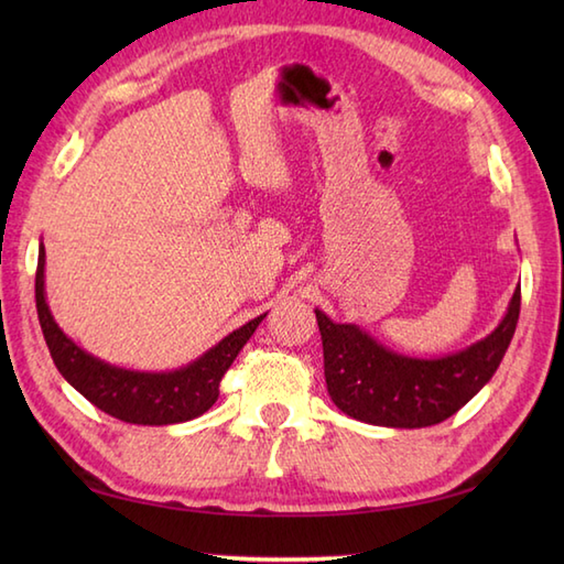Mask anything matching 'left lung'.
<instances>
[{
	"mask_svg": "<svg viewBox=\"0 0 564 564\" xmlns=\"http://www.w3.org/2000/svg\"><path fill=\"white\" fill-rule=\"evenodd\" d=\"M521 310L513 291L499 325L485 339L434 358L410 356L380 344L354 322H334L315 307L325 351V380L332 402L364 424L424 429L470 402L505 358Z\"/></svg>",
	"mask_w": 564,
	"mask_h": 564,
	"instance_id": "8db88e82",
	"label": "left lung"
}]
</instances>
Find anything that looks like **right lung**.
I'll use <instances>...</instances> for the list:
<instances>
[{"label":"right lung","mask_w":564,"mask_h":564,"mask_svg":"<svg viewBox=\"0 0 564 564\" xmlns=\"http://www.w3.org/2000/svg\"><path fill=\"white\" fill-rule=\"evenodd\" d=\"M35 307L47 349L59 373L94 406L128 424H182L208 412L220 394V380L267 313L227 334L206 354L174 370H133L101 361L59 329L45 295V247H39Z\"/></svg>","instance_id":"obj_1"}]
</instances>
